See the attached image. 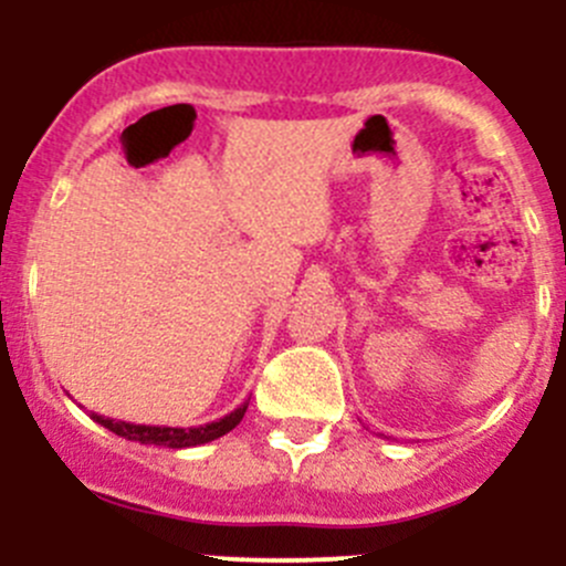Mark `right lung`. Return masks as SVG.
Masks as SVG:
<instances>
[{"instance_id": "obj_1", "label": "right lung", "mask_w": 566, "mask_h": 566, "mask_svg": "<svg viewBox=\"0 0 566 566\" xmlns=\"http://www.w3.org/2000/svg\"><path fill=\"white\" fill-rule=\"evenodd\" d=\"M249 402H243L241 408H235L232 413H227L224 419L210 421V424L199 427H156V424H130V421L108 419V416L93 413L90 410V419L98 421L101 427L112 430L114 436L125 438V441H139V443H156V447L167 449H188V447H202V443L216 441V438L227 436L230 430H235L241 424L243 413H247Z\"/></svg>"}]
</instances>
